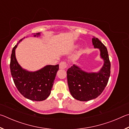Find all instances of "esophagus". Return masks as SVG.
<instances>
[{"mask_svg": "<svg viewBox=\"0 0 129 129\" xmlns=\"http://www.w3.org/2000/svg\"><path fill=\"white\" fill-rule=\"evenodd\" d=\"M67 67V64L66 62L61 61L59 64V68L61 69H65Z\"/></svg>", "mask_w": 129, "mask_h": 129, "instance_id": "esophagus-1", "label": "esophagus"}]
</instances>
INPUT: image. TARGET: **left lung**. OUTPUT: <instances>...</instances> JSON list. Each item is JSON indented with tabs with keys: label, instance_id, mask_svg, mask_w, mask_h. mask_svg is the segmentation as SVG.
Listing matches in <instances>:
<instances>
[{
	"label": "left lung",
	"instance_id": "1",
	"mask_svg": "<svg viewBox=\"0 0 129 129\" xmlns=\"http://www.w3.org/2000/svg\"><path fill=\"white\" fill-rule=\"evenodd\" d=\"M92 43L94 47L100 49V56L104 61L101 70L97 73H88L73 65L67 73L70 93L80 101L99 97L107 85L110 75V62L106 47L98 38H93Z\"/></svg>",
	"mask_w": 129,
	"mask_h": 129
}]
</instances>
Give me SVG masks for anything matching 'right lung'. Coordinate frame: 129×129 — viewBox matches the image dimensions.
Segmentation results:
<instances>
[{"label": "right lung", "mask_w": 129, "mask_h": 129, "mask_svg": "<svg viewBox=\"0 0 129 129\" xmlns=\"http://www.w3.org/2000/svg\"><path fill=\"white\" fill-rule=\"evenodd\" d=\"M35 34L34 36H38L40 34L39 32ZM19 43L13 48L10 61L11 73L15 86L26 99L36 101L45 100L51 94L59 65H47L36 72L23 69L18 64L15 56V49Z\"/></svg>", "instance_id": "1"}]
</instances>
